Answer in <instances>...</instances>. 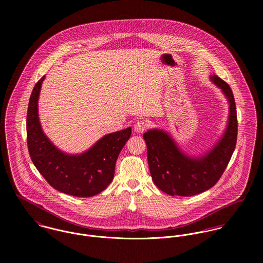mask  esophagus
Returning a JSON list of instances; mask_svg holds the SVG:
<instances>
[{
	"label": "esophagus",
	"instance_id": "obj_1",
	"mask_svg": "<svg viewBox=\"0 0 263 263\" xmlns=\"http://www.w3.org/2000/svg\"><path fill=\"white\" fill-rule=\"evenodd\" d=\"M134 128H135V132L138 133V134H143L147 128H148V123L145 122V121H138L135 123L134 125Z\"/></svg>",
	"mask_w": 263,
	"mask_h": 263
}]
</instances>
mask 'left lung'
Wrapping results in <instances>:
<instances>
[{"label": "left lung", "instance_id": "1", "mask_svg": "<svg viewBox=\"0 0 263 263\" xmlns=\"http://www.w3.org/2000/svg\"><path fill=\"white\" fill-rule=\"evenodd\" d=\"M212 82L222 89L229 104V121L223 137L201 157H189L162 129L144 134L151 176L157 187L169 195L192 196L213 187L221 178L235 150L238 134L237 111L230 86L217 75Z\"/></svg>", "mask_w": 263, "mask_h": 263}]
</instances>
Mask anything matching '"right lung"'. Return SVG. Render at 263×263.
I'll use <instances>...</instances> for the list:
<instances>
[{
	"instance_id": "obj_1",
	"label": "right lung",
	"mask_w": 263,
	"mask_h": 263,
	"mask_svg": "<svg viewBox=\"0 0 263 263\" xmlns=\"http://www.w3.org/2000/svg\"><path fill=\"white\" fill-rule=\"evenodd\" d=\"M44 77L35 84L28 104L26 132L30 158L54 189L78 197L96 195L111 183L116 160L130 138L132 128L104 136L80 155L59 150L42 132L38 118V98Z\"/></svg>"
}]
</instances>
